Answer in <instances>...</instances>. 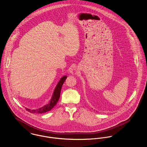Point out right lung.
<instances>
[{"label":"right lung","mask_w":147,"mask_h":147,"mask_svg":"<svg viewBox=\"0 0 147 147\" xmlns=\"http://www.w3.org/2000/svg\"><path fill=\"white\" fill-rule=\"evenodd\" d=\"M66 78H67V77L66 76L63 77L60 79L59 82H58V83H57V86H56L55 89L54 90L53 94L52 95V97L51 98V99L48 104L45 105L44 107H43L42 108L37 109H28L26 108V111H28V112H29L32 113H41V114L51 111L56 105L57 102H58V101L59 100L61 88H62L63 84L65 81Z\"/></svg>","instance_id":"add662e5"}]
</instances>
